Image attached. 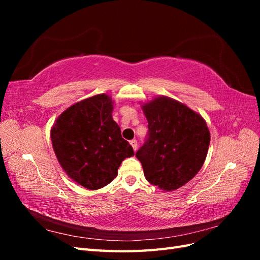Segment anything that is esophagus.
<instances>
[{
	"instance_id": "esophagus-1",
	"label": "esophagus",
	"mask_w": 260,
	"mask_h": 260,
	"mask_svg": "<svg viewBox=\"0 0 260 260\" xmlns=\"http://www.w3.org/2000/svg\"><path fill=\"white\" fill-rule=\"evenodd\" d=\"M130 144H131V146L133 147V151H137L138 149V141L137 140H131L130 141Z\"/></svg>"
}]
</instances>
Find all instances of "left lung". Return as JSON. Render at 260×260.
<instances>
[{"instance_id": "left-lung-1", "label": "left lung", "mask_w": 260, "mask_h": 260, "mask_svg": "<svg viewBox=\"0 0 260 260\" xmlns=\"http://www.w3.org/2000/svg\"><path fill=\"white\" fill-rule=\"evenodd\" d=\"M142 109L148 137L136 156L149 183L175 191L192 180L206 159L207 123L190 107L164 95L144 103Z\"/></svg>"}]
</instances>
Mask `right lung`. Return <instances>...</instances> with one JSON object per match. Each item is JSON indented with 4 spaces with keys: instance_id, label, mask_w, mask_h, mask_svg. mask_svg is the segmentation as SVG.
<instances>
[{
    "instance_id": "add662e5",
    "label": "right lung",
    "mask_w": 260,
    "mask_h": 260,
    "mask_svg": "<svg viewBox=\"0 0 260 260\" xmlns=\"http://www.w3.org/2000/svg\"><path fill=\"white\" fill-rule=\"evenodd\" d=\"M114 102L98 94L77 102L55 120L51 129L54 153L70 179L89 190L111 183L121 161L135 155L114 121Z\"/></svg>"
}]
</instances>
